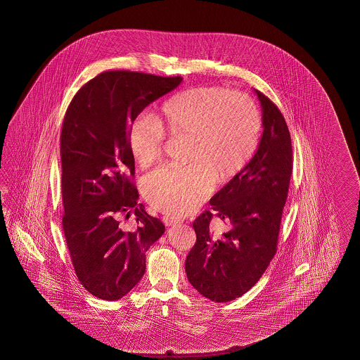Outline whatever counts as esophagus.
Listing matches in <instances>:
<instances>
[{"label":"esophagus","instance_id":"esophagus-1","mask_svg":"<svg viewBox=\"0 0 360 360\" xmlns=\"http://www.w3.org/2000/svg\"><path fill=\"white\" fill-rule=\"evenodd\" d=\"M162 220H163V224L166 226H172V225H175L176 222H179V220H176L175 217H169V216H165Z\"/></svg>","mask_w":360,"mask_h":360}]
</instances>
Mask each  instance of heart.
<instances>
[{
  "label": "heart",
  "instance_id": "1",
  "mask_svg": "<svg viewBox=\"0 0 360 360\" xmlns=\"http://www.w3.org/2000/svg\"><path fill=\"white\" fill-rule=\"evenodd\" d=\"M166 134L191 138L189 165L155 169L143 191L154 208L183 216L206 198L214 183H228L245 169L259 146L260 110L245 94L220 86L179 92L160 115L141 117L131 127L129 149L141 169L160 157Z\"/></svg>",
  "mask_w": 360,
  "mask_h": 360
}]
</instances>
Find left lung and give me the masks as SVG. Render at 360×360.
Segmentation results:
<instances>
[{
	"instance_id": "1",
	"label": "left lung",
	"mask_w": 360,
	"mask_h": 360,
	"mask_svg": "<svg viewBox=\"0 0 360 360\" xmlns=\"http://www.w3.org/2000/svg\"><path fill=\"white\" fill-rule=\"evenodd\" d=\"M255 92L264 127L259 148L245 169L211 198L212 211L193 222L197 242L185 260L191 285L216 302L250 291L273 260L291 181L292 143L285 120L268 96ZM214 217L231 229L222 235L214 232Z\"/></svg>"
}]
</instances>
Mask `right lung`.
Wrapping results in <instances>:
<instances>
[{
	"mask_svg": "<svg viewBox=\"0 0 360 360\" xmlns=\"http://www.w3.org/2000/svg\"><path fill=\"white\" fill-rule=\"evenodd\" d=\"M183 78L108 70L70 101L60 135L63 230L77 278L95 297L115 301L146 273V252L165 233L160 219L138 203L132 123L144 108ZM134 211L139 225L123 230L116 214Z\"/></svg>",
	"mask_w": 360,
	"mask_h": 360,
	"instance_id": "1",
	"label": "right lung"
}]
</instances>
